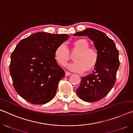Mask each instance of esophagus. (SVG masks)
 <instances>
[{"label":"esophagus","mask_w":133,"mask_h":133,"mask_svg":"<svg viewBox=\"0 0 133 133\" xmlns=\"http://www.w3.org/2000/svg\"><path fill=\"white\" fill-rule=\"evenodd\" d=\"M71 73H70V72H69V71H65V75H66V76H69L70 75H71Z\"/></svg>","instance_id":"1"}]
</instances>
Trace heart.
I'll return each instance as SVG.
<instances>
[{
	"mask_svg": "<svg viewBox=\"0 0 133 133\" xmlns=\"http://www.w3.org/2000/svg\"><path fill=\"white\" fill-rule=\"evenodd\" d=\"M74 55L75 62L69 64L68 68L71 70L82 73H89L96 68L99 61V53L96 49L90 48V43L86 39H78L71 42L70 50L66 45H58L55 51L56 60L61 66H64Z\"/></svg>",
	"mask_w": 133,
	"mask_h": 133,
	"instance_id": "obj_1",
	"label": "heart"
}]
</instances>
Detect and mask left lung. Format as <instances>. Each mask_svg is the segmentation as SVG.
Segmentation results:
<instances>
[{
	"mask_svg": "<svg viewBox=\"0 0 133 133\" xmlns=\"http://www.w3.org/2000/svg\"><path fill=\"white\" fill-rule=\"evenodd\" d=\"M73 35L87 36L93 41L98 51L99 61L96 68L90 75L82 77L80 86L76 90L82 100L97 102L104 97L115 84L117 71L120 66L118 51L113 40L95 29H86Z\"/></svg>",
	"mask_w": 133,
	"mask_h": 133,
	"instance_id": "left-lung-1",
	"label": "left lung"
}]
</instances>
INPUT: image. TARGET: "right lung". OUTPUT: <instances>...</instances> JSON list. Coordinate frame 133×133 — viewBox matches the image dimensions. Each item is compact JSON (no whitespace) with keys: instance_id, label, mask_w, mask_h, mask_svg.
Listing matches in <instances>:
<instances>
[{"instance_id":"obj_1","label":"right lung","mask_w":133,"mask_h":133,"mask_svg":"<svg viewBox=\"0 0 133 133\" xmlns=\"http://www.w3.org/2000/svg\"><path fill=\"white\" fill-rule=\"evenodd\" d=\"M66 34L38 32L19 42L11 55L10 74L20 96L34 104L48 103L56 95L65 72L55 59L56 48Z\"/></svg>"}]
</instances>
